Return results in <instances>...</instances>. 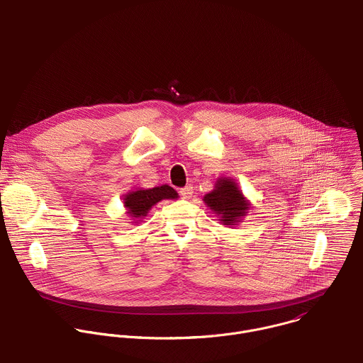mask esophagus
<instances>
[{
    "instance_id": "obj_1",
    "label": "esophagus",
    "mask_w": 363,
    "mask_h": 363,
    "mask_svg": "<svg viewBox=\"0 0 363 363\" xmlns=\"http://www.w3.org/2000/svg\"><path fill=\"white\" fill-rule=\"evenodd\" d=\"M192 194H194V188H192L191 185H186L185 188L179 189V196H181L182 199H189V198L192 196Z\"/></svg>"
}]
</instances>
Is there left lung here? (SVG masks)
Segmentation results:
<instances>
[{"instance_id": "8db88e82", "label": "left lung", "mask_w": 363, "mask_h": 363, "mask_svg": "<svg viewBox=\"0 0 363 363\" xmlns=\"http://www.w3.org/2000/svg\"><path fill=\"white\" fill-rule=\"evenodd\" d=\"M203 201L222 218L220 220L223 225H235L247 213L246 211L249 209V203L230 179H219L215 189L211 194H206Z\"/></svg>"}]
</instances>
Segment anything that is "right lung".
<instances>
[{"label": "right lung", "mask_w": 363, "mask_h": 363, "mask_svg": "<svg viewBox=\"0 0 363 363\" xmlns=\"http://www.w3.org/2000/svg\"><path fill=\"white\" fill-rule=\"evenodd\" d=\"M178 194L169 185H161L152 189H138L128 194L124 199L128 215L133 218L147 216L151 206L162 199H175Z\"/></svg>", "instance_id": "obj_1"}]
</instances>
